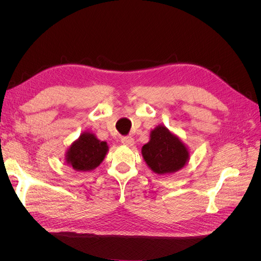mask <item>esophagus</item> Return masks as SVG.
<instances>
[{
    "label": "esophagus",
    "mask_w": 261,
    "mask_h": 261,
    "mask_svg": "<svg viewBox=\"0 0 261 261\" xmlns=\"http://www.w3.org/2000/svg\"><path fill=\"white\" fill-rule=\"evenodd\" d=\"M122 144L125 145V146H133L134 145V138L129 137V136H126V137H123L122 138Z\"/></svg>",
    "instance_id": "obj_1"
}]
</instances>
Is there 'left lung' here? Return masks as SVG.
<instances>
[{
    "instance_id": "obj_1",
    "label": "left lung",
    "mask_w": 261,
    "mask_h": 261,
    "mask_svg": "<svg viewBox=\"0 0 261 261\" xmlns=\"http://www.w3.org/2000/svg\"><path fill=\"white\" fill-rule=\"evenodd\" d=\"M141 155L155 174H172L188 163L189 148L174 133L160 124L150 132V139L141 148Z\"/></svg>"
}]
</instances>
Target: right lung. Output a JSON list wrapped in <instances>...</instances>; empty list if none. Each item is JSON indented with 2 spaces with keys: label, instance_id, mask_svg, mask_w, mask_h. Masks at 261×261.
I'll use <instances>...</instances> for the list:
<instances>
[{
  "label": "right lung",
  "instance_id": "right-lung-1",
  "mask_svg": "<svg viewBox=\"0 0 261 261\" xmlns=\"http://www.w3.org/2000/svg\"><path fill=\"white\" fill-rule=\"evenodd\" d=\"M109 151L106 141H101L91 132H84L68 147L65 162L77 172H89L97 169Z\"/></svg>",
  "mask_w": 261,
  "mask_h": 261
}]
</instances>
